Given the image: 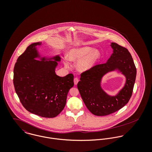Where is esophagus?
<instances>
[{
	"label": "esophagus",
	"instance_id": "1",
	"mask_svg": "<svg viewBox=\"0 0 152 152\" xmlns=\"http://www.w3.org/2000/svg\"><path fill=\"white\" fill-rule=\"evenodd\" d=\"M78 81H79V80H78V78H75L74 79V84H75V85H77V84H78Z\"/></svg>",
	"mask_w": 152,
	"mask_h": 152
}]
</instances>
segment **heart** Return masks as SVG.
Here are the masks:
<instances>
[{"instance_id":"b5f03b06","label":"heart","mask_w":152,"mask_h":152,"mask_svg":"<svg viewBox=\"0 0 152 152\" xmlns=\"http://www.w3.org/2000/svg\"><path fill=\"white\" fill-rule=\"evenodd\" d=\"M101 53L93 47L83 46L71 48L67 54V58L64 61L65 67L70 66L68 60L72 62L77 61V68L81 72H85L92 69L100 61Z\"/></svg>"}]
</instances>
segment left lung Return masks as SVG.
I'll return each mask as SVG.
<instances>
[{"mask_svg":"<svg viewBox=\"0 0 152 152\" xmlns=\"http://www.w3.org/2000/svg\"><path fill=\"white\" fill-rule=\"evenodd\" d=\"M113 53L106 63L96 65L81 74L77 88L88 109L96 116H105L123 108L132 94L136 68L126 48L111 43ZM118 70L126 77L124 87L115 96H109L101 87L102 77L109 72Z\"/></svg>","mask_w":152,"mask_h":152,"instance_id":"8db88e82","label":"left lung"}]
</instances>
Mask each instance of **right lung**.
I'll use <instances>...</instances> for the list:
<instances>
[{"label": "right lung", "mask_w": 152, "mask_h": 152, "mask_svg": "<svg viewBox=\"0 0 152 152\" xmlns=\"http://www.w3.org/2000/svg\"><path fill=\"white\" fill-rule=\"evenodd\" d=\"M41 45L42 42L30 44L19 57L14 67L13 84L27 110L44 118H54L65 107L68 91L74 86V75L58 76L55 70L60 57H42L37 48Z\"/></svg>", "instance_id": "1"}]
</instances>
